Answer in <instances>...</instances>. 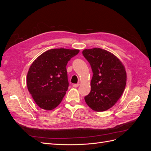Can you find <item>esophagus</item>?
Returning <instances> with one entry per match:
<instances>
[{"instance_id": "esophagus-1", "label": "esophagus", "mask_w": 151, "mask_h": 151, "mask_svg": "<svg viewBox=\"0 0 151 151\" xmlns=\"http://www.w3.org/2000/svg\"><path fill=\"white\" fill-rule=\"evenodd\" d=\"M79 86V84H73V87H74V88H77V87H78Z\"/></svg>"}]
</instances>
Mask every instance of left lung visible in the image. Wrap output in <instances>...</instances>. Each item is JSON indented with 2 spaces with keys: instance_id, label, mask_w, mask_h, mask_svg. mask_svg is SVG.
<instances>
[{
  "instance_id": "1",
  "label": "left lung",
  "mask_w": 151,
  "mask_h": 151,
  "mask_svg": "<svg viewBox=\"0 0 151 151\" xmlns=\"http://www.w3.org/2000/svg\"><path fill=\"white\" fill-rule=\"evenodd\" d=\"M83 54L93 72L91 92L84 97L85 101L95 111L108 110L115 104L124 91L125 68L119 58L107 50L85 49Z\"/></svg>"
}]
</instances>
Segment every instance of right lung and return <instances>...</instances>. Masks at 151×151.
Segmentation results:
<instances>
[{"instance_id":"obj_1","label":"right lung","mask_w":151,"mask_h":151,"mask_svg":"<svg viewBox=\"0 0 151 151\" xmlns=\"http://www.w3.org/2000/svg\"><path fill=\"white\" fill-rule=\"evenodd\" d=\"M79 52L77 49H51L32 63L27 74V88L40 108L52 110L61 103L68 88L66 65Z\"/></svg>"}]
</instances>
